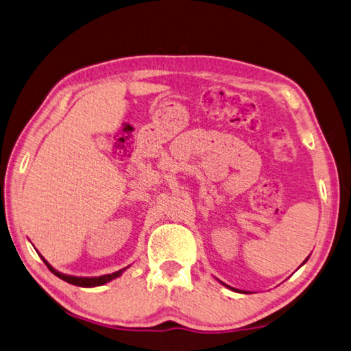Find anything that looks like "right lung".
Instances as JSON below:
<instances>
[{
  "mask_svg": "<svg viewBox=\"0 0 351 351\" xmlns=\"http://www.w3.org/2000/svg\"><path fill=\"white\" fill-rule=\"evenodd\" d=\"M43 261L45 263V266H47V267L51 270V272L58 276V278H61V280L67 281V282H70V284H75V286H79V287L102 286V284L117 278V276L122 274V270H117V272H114V274H108V275H102V276H93V278H82V276H70V275L59 274V272H56V270L50 266V264H49L47 261L44 260V258H43Z\"/></svg>",
  "mask_w": 351,
  "mask_h": 351,
  "instance_id": "right-lung-1",
  "label": "right lung"
}]
</instances>
